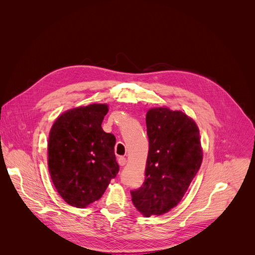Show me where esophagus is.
<instances>
[{"instance_id":"esophagus-1","label":"esophagus","mask_w":255,"mask_h":255,"mask_svg":"<svg viewBox=\"0 0 255 255\" xmlns=\"http://www.w3.org/2000/svg\"><path fill=\"white\" fill-rule=\"evenodd\" d=\"M118 163H119V165H120V166H125V165H126V163H127V159H126V157H124V156H120V157L118 158Z\"/></svg>"}]
</instances>
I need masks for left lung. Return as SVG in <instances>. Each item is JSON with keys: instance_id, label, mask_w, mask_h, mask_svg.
Returning <instances> with one entry per match:
<instances>
[{"instance_id": "obj_1", "label": "left lung", "mask_w": 255, "mask_h": 255, "mask_svg": "<svg viewBox=\"0 0 255 255\" xmlns=\"http://www.w3.org/2000/svg\"><path fill=\"white\" fill-rule=\"evenodd\" d=\"M145 120L149 141L145 181L131 196L136 210L148 218L169 212L181 201L203 152L195 121L182 111L151 108Z\"/></svg>"}]
</instances>
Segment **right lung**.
<instances>
[{"instance_id": "1", "label": "right lung", "mask_w": 255, "mask_h": 255, "mask_svg": "<svg viewBox=\"0 0 255 255\" xmlns=\"http://www.w3.org/2000/svg\"><path fill=\"white\" fill-rule=\"evenodd\" d=\"M107 104L68 110L54 122L48 140V166L55 188L72 206L87 207L99 200L119 172L116 137L102 123Z\"/></svg>"}]
</instances>
